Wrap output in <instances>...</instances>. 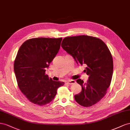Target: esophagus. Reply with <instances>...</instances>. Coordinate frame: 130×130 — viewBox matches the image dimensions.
I'll return each mask as SVG.
<instances>
[{"label": "esophagus", "mask_w": 130, "mask_h": 130, "mask_svg": "<svg viewBox=\"0 0 130 130\" xmlns=\"http://www.w3.org/2000/svg\"><path fill=\"white\" fill-rule=\"evenodd\" d=\"M76 83V81L75 80H69L67 81V83L69 84H73Z\"/></svg>", "instance_id": "34e87169"}]
</instances>
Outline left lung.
Listing matches in <instances>:
<instances>
[{"instance_id":"1","label":"left lung","mask_w":130,"mask_h":130,"mask_svg":"<svg viewBox=\"0 0 130 130\" xmlns=\"http://www.w3.org/2000/svg\"><path fill=\"white\" fill-rule=\"evenodd\" d=\"M61 46L77 64L87 66L84 72L89 79L87 83L77 79L82 91L75 95L76 101L84 107L96 104L104 97L112 78L113 61L108 47L100 39L87 35L67 37Z\"/></svg>"}]
</instances>
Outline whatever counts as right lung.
<instances>
[{"mask_svg":"<svg viewBox=\"0 0 130 130\" xmlns=\"http://www.w3.org/2000/svg\"><path fill=\"white\" fill-rule=\"evenodd\" d=\"M62 38H39L25 41L18 50L14 72L20 89L31 102L43 106L51 102L64 83L45 74L56 56Z\"/></svg>","mask_w":130,"mask_h":130,"instance_id":"1","label":"right lung"}]
</instances>
